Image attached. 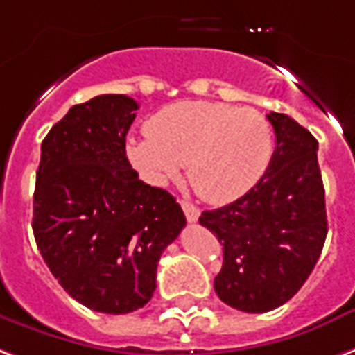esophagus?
I'll return each mask as SVG.
<instances>
[{
	"label": "esophagus",
	"mask_w": 355,
	"mask_h": 355,
	"mask_svg": "<svg viewBox=\"0 0 355 355\" xmlns=\"http://www.w3.org/2000/svg\"><path fill=\"white\" fill-rule=\"evenodd\" d=\"M180 207H182V211H184L188 222H198V218L201 212H199V209L196 205L190 203V201H180Z\"/></svg>",
	"instance_id": "esophagus-1"
}]
</instances>
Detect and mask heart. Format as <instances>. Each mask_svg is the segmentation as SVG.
Masks as SVG:
<instances>
[{
    "mask_svg": "<svg viewBox=\"0 0 355 355\" xmlns=\"http://www.w3.org/2000/svg\"><path fill=\"white\" fill-rule=\"evenodd\" d=\"M269 120L248 107L186 99L146 122V137L125 143L130 162L152 186H164L188 164V178L211 203H230L252 190L272 157Z\"/></svg>",
    "mask_w": 355,
    "mask_h": 355,
    "instance_id": "heart-1",
    "label": "heart"
}]
</instances>
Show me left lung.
<instances>
[{"instance_id": "1", "label": "left lung", "mask_w": 355, "mask_h": 355, "mask_svg": "<svg viewBox=\"0 0 355 355\" xmlns=\"http://www.w3.org/2000/svg\"><path fill=\"white\" fill-rule=\"evenodd\" d=\"M267 120L277 146L263 177L237 201L199 216L224 244L218 297L252 314L272 311L301 290L327 235L318 141L288 114L271 112Z\"/></svg>"}]
</instances>
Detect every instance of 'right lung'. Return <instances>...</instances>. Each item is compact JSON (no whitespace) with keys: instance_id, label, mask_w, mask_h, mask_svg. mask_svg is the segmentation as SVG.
<instances>
[{"instance_id":"1","label":"right lung","mask_w":355,"mask_h":355,"mask_svg":"<svg viewBox=\"0 0 355 355\" xmlns=\"http://www.w3.org/2000/svg\"><path fill=\"white\" fill-rule=\"evenodd\" d=\"M139 105L105 94L71 107L41 144L33 235L71 297L128 314L156 290L159 256L186 225L177 199L139 180L125 135Z\"/></svg>"}]
</instances>
